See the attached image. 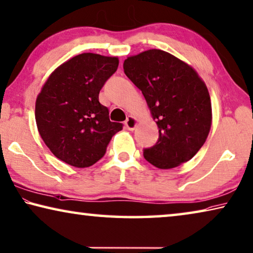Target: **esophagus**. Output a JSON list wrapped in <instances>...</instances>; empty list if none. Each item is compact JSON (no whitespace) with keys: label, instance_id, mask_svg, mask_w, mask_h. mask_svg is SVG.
<instances>
[{"label":"esophagus","instance_id":"1","mask_svg":"<svg viewBox=\"0 0 253 253\" xmlns=\"http://www.w3.org/2000/svg\"><path fill=\"white\" fill-rule=\"evenodd\" d=\"M125 125H126L127 129L134 130L135 127L137 126V119H136L135 117H133V116H129V117H128L127 120H126Z\"/></svg>","mask_w":253,"mask_h":253}]
</instances>
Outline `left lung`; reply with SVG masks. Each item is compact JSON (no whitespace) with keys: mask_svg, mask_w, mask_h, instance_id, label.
<instances>
[{"mask_svg":"<svg viewBox=\"0 0 253 253\" xmlns=\"http://www.w3.org/2000/svg\"><path fill=\"white\" fill-rule=\"evenodd\" d=\"M124 71L159 128L158 142L144 150L146 161L164 170L189 161L206 142L213 119L205 82L189 64L161 49L129 56Z\"/></svg>","mask_w":253,"mask_h":253,"instance_id":"1","label":"left lung"}]
</instances>
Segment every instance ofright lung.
Here are the masks:
<instances>
[{
    "label": "right lung",
    "mask_w": 253,
    "mask_h": 253,
    "mask_svg": "<svg viewBox=\"0 0 253 253\" xmlns=\"http://www.w3.org/2000/svg\"><path fill=\"white\" fill-rule=\"evenodd\" d=\"M115 56L76 55L48 76L36 100V124L43 143L61 161L87 168L106 153L123 129L99 102L103 84L118 69Z\"/></svg>",
    "instance_id": "1"
}]
</instances>
